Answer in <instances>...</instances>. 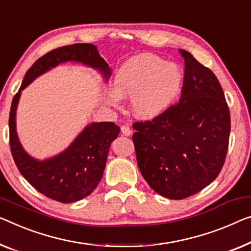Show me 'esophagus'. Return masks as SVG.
I'll return each mask as SVG.
<instances>
[{"mask_svg": "<svg viewBox=\"0 0 251 251\" xmlns=\"http://www.w3.org/2000/svg\"><path fill=\"white\" fill-rule=\"evenodd\" d=\"M121 129H122L123 135H125V136L132 135V129H130V127L128 125H123L121 127Z\"/></svg>", "mask_w": 251, "mask_h": 251, "instance_id": "1", "label": "esophagus"}]
</instances>
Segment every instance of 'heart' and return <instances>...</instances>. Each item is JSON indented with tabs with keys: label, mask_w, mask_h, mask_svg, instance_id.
Instances as JSON below:
<instances>
[{
	"label": "heart",
	"mask_w": 251,
	"mask_h": 251,
	"mask_svg": "<svg viewBox=\"0 0 251 251\" xmlns=\"http://www.w3.org/2000/svg\"><path fill=\"white\" fill-rule=\"evenodd\" d=\"M182 84L180 67L155 55L142 54L127 59L115 75V91L108 101L118 106L119 97H132L136 116L153 119L169 109L178 98Z\"/></svg>",
	"instance_id": "obj_1"
}]
</instances>
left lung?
<instances>
[{
	"label": "left lung",
	"instance_id": "1",
	"mask_svg": "<svg viewBox=\"0 0 251 251\" xmlns=\"http://www.w3.org/2000/svg\"><path fill=\"white\" fill-rule=\"evenodd\" d=\"M179 102L152 121L133 124L136 160L149 186L170 200H184L221 173L231 119L221 84L187 50Z\"/></svg>",
	"mask_w": 251,
	"mask_h": 251
}]
</instances>
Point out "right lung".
Returning a JSON list of instances; mask_svg holds the SVG:
<instances>
[{
  "instance_id": "obj_1",
  "label": "right lung",
  "mask_w": 251,
  "mask_h": 251,
  "mask_svg": "<svg viewBox=\"0 0 251 251\" xmlns=\"http://www.w3.org/2000/svg\"><path fill=\"white\" fill-rule=\"evenodd\" d=\"M80 62L98 69L104 78L110 69L92 44H74L58 47L37 59L27 71L19 91L14 95L9 116L10 149L16 166L33 188L50 200L73 203L90 195L101 180L111 142L119 134L115 123H92L82 130L64 152L38 161L22 149L16 130V110L21 91L40 74L63 62Z\"/></svg>"
}]
</instances>
